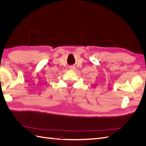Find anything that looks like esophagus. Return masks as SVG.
Wrapping results in <instances>:
<instances>
[{
    "label": "esophagus",
    "mask_w": 146,
    "mask_h": 146,
    "mask_svg": "<svg viewBox=\"0 0 146 146\" xmlns=\"http://www.w3.org/2000/svg\"><path fill=\"white\" fill-rule=\"evenodd\" d=\"M70 69H73V70H74L75 69H76V68H75V67H74V66H71V67H70Z\"/></svg>",
    "instance_id": "obj_1"
}]
</instances>
